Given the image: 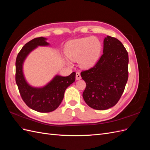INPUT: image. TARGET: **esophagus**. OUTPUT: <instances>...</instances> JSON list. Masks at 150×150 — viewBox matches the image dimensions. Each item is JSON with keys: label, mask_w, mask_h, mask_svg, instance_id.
<instances>
[{"label": "esophagus", "mask_w": 150, "mask_h": 150, "mask_svg": "<svg viewBox=\"0 0 150 150\" xmlns=\"http://www.w3.org/2000/svg\"><path fill=\"white\" fill-rule=\"evenodd\" d=\"M76 80H79L81 79V74L79 72H76Z\"/></svg>", "instance_id": "34e87169"}]
</instances>
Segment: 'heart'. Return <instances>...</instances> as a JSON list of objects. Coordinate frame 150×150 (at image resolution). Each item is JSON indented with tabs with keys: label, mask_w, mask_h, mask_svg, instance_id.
<instances>
[{
	"label": "heart",
	"mask_w": 150,
	"mask_h": 150,
	"mask_svg": "<svg viewBox=\"0 0 150 150\" xmlns=\"http://www.w3.org/2000/svg\"><path fill=\"white\" fill-rule=\"evenodd\" d=\"M103 45L101 40L93 36L72 40L66 46V54L71 60H78L83 68H89L96 64L101 57ZM68 64L71 62L67 59Z\"/></svg>",
	"instance_id": "heart-1"
}]
</instances>
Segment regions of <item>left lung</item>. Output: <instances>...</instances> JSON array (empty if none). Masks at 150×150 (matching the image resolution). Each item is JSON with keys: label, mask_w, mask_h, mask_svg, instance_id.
I'll return each instance as SVG.
<instances>
[{"label": "left lung", "mask_w": 150, "mask_h": 150, "mask_svg": "<svg viewBox=\"0 0 150 150\" xmlns=\"http://www.w3.org/2000/svg\"><path fill=\"white\" fill-rule=\"evenodd\" d=\"M103 54L93 67L81 72L86 83V103L94 110H105L118 102L128 78V54L116 38L104 39Z\"/></svg>", "instance_id": "1"}]
</instances>
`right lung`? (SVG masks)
Returning a JSON list of instances; mask_svg holds the SVG:
<instances>
[{
  "label": "right lung",
  "instance_id": "1",
  "mask_svg": "<svg viewBox=\"0 0 150 150\" xmlns=\"http://www.w3.org/2000/svg\"><path fill=\"white\" fill-rule=\"evenodd\" d=\"M47 38H35L24 45L18 54L16 61V81L23 101L32 110L40 112L53 111L60 105L66 88L73 83L76 72L68 76L56 75L42 87H34L26 81L23 65L29 54L38 46H48Z\"/></svg>",
  "mask_w": 150,
  "mask_h": 150
}]
</instances>
